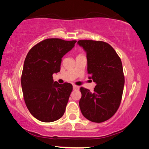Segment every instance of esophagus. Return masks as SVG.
I'll return each mask as SVG.
<instances>
[{
  "label": "esophagus",
  "instance_id": "1",
  "mask_svg": "<svg viewBox=\"0 0 149 149\" xmlns=\"http://www.w3.org/2000/svg\"><path fill=\"white\" fill-rule=\"evenodd\" d=\"M73 88H74V90H78L79 89V86H75V85H74V86H73Z\"/></svg>",
  "mask_w": 149,
  "mask_h": 149
}]
</instances>
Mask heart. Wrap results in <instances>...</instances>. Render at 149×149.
Wrapping results in <instances>:
<instances>
[{"instance_id": "obj_1", "label": "heart", "mask_w": 149, "mask_h": 149, "mask_svg": "<svg viewBox=\"0 0 149 149\" xmlns=\"http://www.w3.org/2000/svg\"><path fill=\"white\" fill-rule=\"evenodd\" d=\"M79 55H81V54H78V55H77V56H79Z\"/></svg>"}]
</instances>
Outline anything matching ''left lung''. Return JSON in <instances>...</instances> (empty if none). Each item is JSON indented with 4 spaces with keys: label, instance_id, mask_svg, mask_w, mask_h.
I'll return each instance as SVG.
<instances>
[{
    "label": "left lung",
    "instance_id": "8db88e82",
    "mask_svg": "<svg viewBox=\"0 0 149 149\" xmlns=\"http://www.w3.org/2000/svg\"><path fill=\"white\" fill-rule=\"evenodd\" d=\"M77 44L86 52L89 79L96 84L93 93L80 88L79 108L88 120L103 122L113 116L121 103L125 82L121 58L105 42L80 40Z\"/></svg>",
    "mask_w": 149,
    "mask_h": 149
}]
</instances>
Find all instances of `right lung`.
<instances>
[{"mask_svg":"<svg viewBox=\"0 0 149 149\" xmlns=\"http://www.w3.org/2000/svg\"><path fill=\"white\" fill-rule=\"evenodd\" d=\"M76 40L49 38L30 50L25 59L21 82L29 111L43 122H52L63 116L73 86L54 81L53 74L60 72L61 58Z\"/></svg>","mask_w":149,"mask_h":149,"instance_id":"right-lung-1","label":"right lung"}]
</instances>
